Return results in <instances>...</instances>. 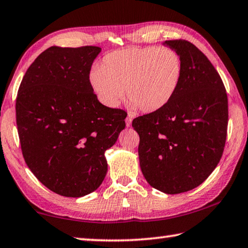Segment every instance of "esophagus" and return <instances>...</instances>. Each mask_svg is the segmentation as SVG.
I'll return each mask as SVG.
<instances>
[{
    "mask_svg": "<svg viewBox=\"0 0 248 248\" xmlns=\"http://www.w3.org/2000/svg\"><path fill=\"white\" fill-rule=\"evenodd\" d=\"M131 123H132V116L128 115L127 118H125V124H127V127H130V125H131Z\"/></svg>",
    "mask_w": 248,
    "mask_h": 248,
    "instance_id": "34e87169",
    "label": "esophagus"
}]
</instances>
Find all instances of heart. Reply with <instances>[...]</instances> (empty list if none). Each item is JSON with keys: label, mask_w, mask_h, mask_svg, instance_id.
<instances>
[{"label": "heart", "mask_w": 248, "mask_h": 248, "mask_svg": "<svg viewBox=\"0 0 248 248\" xmlns=\"http://www.w3.org/2000/svg\"><path fill=\"white\" fill-rule=\"evenodd\" d=\"M183 75L179 53L170 48L131 47L116 50L93 68L90 83L100 102L115 107L123 98L142 112L164 108L178 90Z\"/></svg>", "instance_id": "1"}]
</instances>
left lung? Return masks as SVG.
Instances as JSON below:
<instances>
[{"instance_id":"left-lung-1","label":"left lung","mask_w":248,"mask_h":248,"mask_svg":"<svg viewBox=\"0 0 248 248\" xmlns=\"http://www.w3.org/2000/svg\"><path fill=\"white\" fill-rule=\"evenodd\" d=\"M179 53L183 75L164 108L139 116L132 127L140 137L139 158L151 186L180 194L202 184L223 154L228 133V95L209 59L184 39L166 40Z\"/></svg>"}]
</instances>
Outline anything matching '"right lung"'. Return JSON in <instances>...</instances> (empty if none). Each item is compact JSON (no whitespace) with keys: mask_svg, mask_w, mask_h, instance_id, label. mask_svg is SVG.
I'll list each match as a JSON object with an SVG mask.
<instances>
[{"mask_svg":"<svg viewBox=\"0 0 248 248\" xmlns=\"http://www.w3.org/2000/svg\"><path fill=\"white\" fill-rule=\"evenodd\" d=\"M99 47H50L25 73L16 124L25 162L58 195L83 197L107 173L105 151L125 127V111L100 104L90 83Z\"/></svg>","mask_w":248,"mask_h":248,"instance_id":"1","label":"right lung"}]
</instances>
